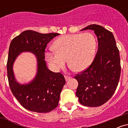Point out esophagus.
I'll list each match as a JSON object with an SVG mask.
<instances>
[{"label":"esophagus","instance_id":"obj_1","mask_svg":"<svg viewBox=\"0 0 128 128\" xmlns=\"http://www.w3.org/2000/svg\"><path fill=\"white\" fill-rule=\"evenodd\" d=\"M64 77H65V79H66V81H67V80H68L69 79H71V76H64Z\"/></svg>","mask_w":128,"mask_h":128}]
</instances>
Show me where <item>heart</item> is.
<instances>
[{
    "instance_id": "obj_1",
    "label": "heart",
    "mask_w": 128,
    "mask_h": 128,
    "mask_svg": "<svg viewBox=\"0 0 128 128\" xmlns=\"http://www.w3.org/2000/svg\"><path fill=\"white\" fill-rule=\"evenodd\" d=\"M96 48V38L91 33L66 35L54 42L55 51L46 52V56L55 69L63 68L67 60L73 70L82 72L92 63Z\"/></svg>"
}]
</instances>
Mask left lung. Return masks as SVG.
Wrapping results in <instances>:
<instances>
[{
	"instance_id": "1",
	"label": "left lung",
	"mask_w": 128,
	"mask_h": 128,
	"mask_svg": "<svg viewBox=\"0 0 128 128\" xmlns=\"http://www.w3.org/2000/svg\"><path fill=\"white\" fill-rule=\"evenodd\" d=\"M92 29L98 36V50L91 65L76 74V96L82 105L97 107L112 97L121 73L119 50L112 33L102 26L91 24L81 30Z\"/></svg>"
}]
</instances>
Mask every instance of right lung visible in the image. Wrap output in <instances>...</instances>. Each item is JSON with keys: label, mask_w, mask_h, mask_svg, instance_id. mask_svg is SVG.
<instances>
[{"label": "right lung", "mask_w": 128, "mask_h": 128, "mask_svg": "<svg viewBox=\"0 0 128 128\" xmlns=\"http://www.w3.org/2000/svg\"><path fill=\"white\" fill-rule=\"evenodd\" d=\"M58 33L41 34L31 30L22 32L11 41L7 61V75L10 89L20 104L29 111L46 113L58 105L60 93L66 84L61 73H54L46 67L45 49L48 44ZM30 52L37 56L38 69L35 79L28 84L16 81L13 63L19 54Z\"/></svg>", "instance_id": "obj_1"}]
</instances>
